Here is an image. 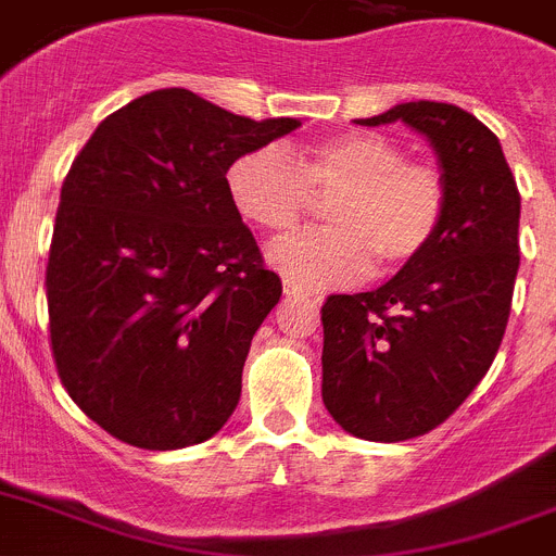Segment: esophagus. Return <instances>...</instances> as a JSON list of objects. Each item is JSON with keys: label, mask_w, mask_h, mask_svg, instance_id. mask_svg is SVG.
I'll return each mask as SVG.
<instances>
[{"label": "esophagus", "mask_w": 556, "mask_h": 556, "mask_svg": "<svg viewBox=\"0 0 556 556\" xmlns=\"http://www.w3.org/2000/svg\"><path fill=\"white\" fill-rule=\"evenodd\" d=\"M285 296L288 299H302V302H309L313 307H318L321 304V299L315 296V293H309V290L299 288V285H293L290 279H285Z\"/></svg>", "instance_id": "34e87169"}]
</instances>
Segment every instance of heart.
I'll return each instance as SVG.
<instances>
[{"label": "heart", "mask_w": 556, "mask_h": 556, "mask_svg": "<svg viewBox=\"0 0 556 556\" xmlns=\"http://www.w3.org/2000/svg\"><path fill=\"white\" fill-rule=\"evenodd\" d=\"M229 197L254 227L285 232L315 199L332 202L329 229L279 238L268 263L299 288H332L415 263L446 216V179L429 163L407 160L388 135L352 132L318 141L293 160L282 147L252 149L227 172Z\"/></svg>", "instance_id": "obj_1"}]
</instances>
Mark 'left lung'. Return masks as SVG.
<instances>
[{
	"mask_svg": "<svg viewBox=\"0 0 556 556\" xmlns=\"http://www.w3.org/2000/svg\"><path fill=\"white\" fill-rule=\"evenodd\" d=\"M393 122L432 143L446 216L382 288L321 307L324 404L349 434L377 443L427 434L471 396L502 346L521 266V193L496 135L446 102H404L357 124Z\"/></svg>",
	"mask_w": 556,
	"mask_h": 556,
	"instance_id": "left-lung-1",
	"label": "left lung"
}]
</instances>
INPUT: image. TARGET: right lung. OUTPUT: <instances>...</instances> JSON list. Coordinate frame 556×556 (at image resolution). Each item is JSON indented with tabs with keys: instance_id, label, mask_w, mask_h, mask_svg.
I'll use <instances>...</instances> for the list:
<instances>
[{
	"instance_id": "obj_1",
	"label": "right lung",
	"mask_w": 556,
	"mask_h": 556,
	"mask_svg": "<svg viewBox=\"0 0 556 556\" xmlns=\"http://www.w3.org/2000/svg\"><path fill=\"white\" fill-rule=\"evenodd\" d=\"M302 127L254 122L185 88L104 118L60 191L47 266L60 382L129 446L210 440L282 282L229 197L235 160Z\"/></svg>"
}]
</instances>
